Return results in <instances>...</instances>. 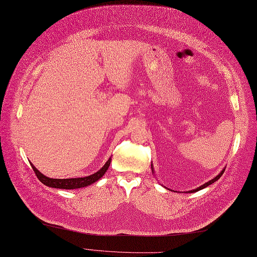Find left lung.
Masks as SVG:
<instances>
[{
    "label": "left lung",
    "mask_w": 257,
    "mask_h": 257,
    "mask_svg": "<svg viewBox=\"0 0 257 257\" xmlns=\"http://www.w3.org/2000/svg\"><path fill=\"white\" fill-rule=\"evenodd\" d=\"M151 168H152V166H151ZM153 171V170H152ZM224 171L225 170H223L219 175H218V176L217 177H214L212 180H210V181H208L207 183H205V184H203V185H201L200 187H198V188H196V190H193V191H191L190 193H195V192H198V191H200V190H202V188H205L206 186H208V185H210V184H212L213 182H215V181H217L218 179H220V177L222 176V175H223V173H224Z\"/></svg>",
    "instance_id": "8db88e82"
}]
</instances>
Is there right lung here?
<instances>
[{"mask_svg": "<svg viewBox=\"0 0 257 257\" xmlns=\"http://www.w3.org/2000/svg\"><path fill=\"white\" fill-rule=\"evenodd\" d=\"M110 163H111V158L107 160V163L104 165V167L100 171L90 175V176H86V177H82V178H69V179L49 178V177H46L45 175L40 173L32 164H31V167H32L35 175L37 176V178L39 179V181L42 183H44V184H46L50 187L63 188V190H74V188H80V187L88 186L89 184H92L93 182L98 181L105 174V172L108 170V168H109Z\"/></svg>", "mask_w": 257, "mask_h": 257, "instance_id": "add662e5", "label": "right lung"}]
</instances>
